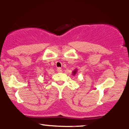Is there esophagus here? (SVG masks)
Segmentation results:
<instances>
[{
    "label": "esophagus",
    "mask_w": 129,
    "mask_h": 129,
    "mask_svg": "<svg viewBox=\"0 0 129 129\" xmlns=\"http://www.w3.org/2000/svg\"><path fill=\"white\" fill-rule=\"evenodd\" d=\"M57 72H59V73H60V72H62V69H61V68H57Z\"/></svg>",
    "instance_id": "34e87169"
}]
</instances>
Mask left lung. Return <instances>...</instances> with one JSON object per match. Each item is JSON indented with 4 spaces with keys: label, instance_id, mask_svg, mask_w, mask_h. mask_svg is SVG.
<instances>
[{
    "label": "left lung",
    "instance_id": "obj_1",
    "mask_svg": "<svg viewBox=\"0 0 129 129\" xmlns=\"http://www.w3.org/2000/svg\"><path fill=\"white\" fill-rule=\"evenodd\" d=\"M77 71H78V69H75V70H73V72H72V75L73 76H75V75L76 74V73H77Z\"/></svg>",
    "mask_w": 129,
    "mask_h": 129
}]
</instances>
